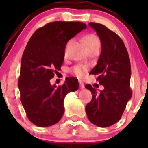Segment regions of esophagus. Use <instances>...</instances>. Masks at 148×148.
<instances>
[{
	"mask_svg": "<svg viewBox=\"0 0 148 148\" xmlns=\"http://www.w3.org/2000/svg\"><path fill=\"white\" fill-rule=\"evenodd\" d=\"M79 87L80 89H82L84 88V84L82 81H79Z\"/></svg>",
	"mask_w": 148,
	"mask_h": 148,
	"instance_id": "obj_1",
	"label": "esophagus"
}]
</instances>
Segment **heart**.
I'll return each instance as SVG.
<instances>
[{
	"instance_id": "b5f03b06",
	"label": "heart",
	"mask_w": 148,
	"mask_h": 148,
	"mask_svg": "<svg viewBox=\"0 0 148 148\" xmlns=\"http://www.w3.org/2000/svg\"><path fill=\"white\" fill-rule=\"evenodd\" d=\"M84 42L86 49L93 47V46L97 45H100L99 38L95 34H88V35L85 36L84 37ZM73 70H74V72L75 73V74H77L78 77H82L84 75L85 72H86V67L85 66L77 65L74 67V69Z\"/></svg>"
}]
</instances>
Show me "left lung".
I'll use <instances>...</instances> for the list:
<instances>
[{"label": "left lung", "mask_w": 148, "mask_h": 148, "mask_svg": "<svg viewBox=\"0 0 148 148\" xmlns=\"http://www.w3.org/2000/svg\"><path fill=\"white\" fill-rule=\"evenodd\" d=\"M99 37L102 50L97 64L90 71L104 89L99 93L86 84L92 99L85 107L88 119L101 127H107L120 120L127 103L132 97L131 67L127 51L116 33L100 23H89Z\"/></svg>", "instance_id": "left-lung-1"}]
</instances>
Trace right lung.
Segmentation results:
<instances>
[{
  "label": "right lung",
  "mask_w": 148,
  "mask_h": 148,
  "mask_svg": "<svg viewBox=\"0 0 148 148\" xmlns=\"http://www.w3.org/2000/svg\"><path fill=\"white\" fill-rule=\"evenodd\" d=\"M86 28L82 22H51L38 28L28 41L18 86L27 117L36 126L57 123L64 112L66 95L78 89V80L74 77L66 79L58 87L51 85L50 79L61 69L69 40Z\"/></svg>",
  "instance_id": "right-lung-1"
}]
</instances>
